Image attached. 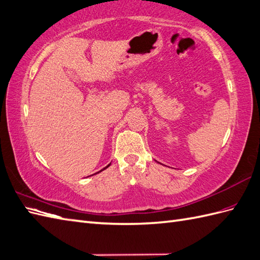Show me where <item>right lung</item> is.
Masks as SVG:
<instances>
[{
	"label": "right lung",
	"instance_id": "1",
	"mask_svg": "<svg viewBox=\"0 0 260 260\" xmlns=\"http://www.w3.org/2000/svg\"><path fill=\"white\" fill-rule=\"evenodd\" d=\"M110 165H111V164H110ZM110 165H109V166H110ZM109 166H107V167H106V168H108V167H109ZM106 168H105V169H106ZM105 169H103V170H105Z\"/></svg>",
	"mask_w": 260,
	"mask_h": 260
}]
</instances>
